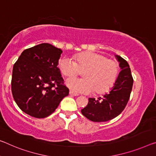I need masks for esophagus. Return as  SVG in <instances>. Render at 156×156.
Returning a JSON list of instances; mask_svg holds the SVG:
<instances>
[{
	"label": "esophagus",
	"instance_id": "obj_1",
	"mask_svg": "<svg viewBox=\"0 0 156 156\" xmlns=\"http://www.w3.org/2000/svg\"><path fill=\"white\" fill-rule=\"evenodd\" d=\"M70 95H72V96H76V95H79L77 93H74L73 91H72V90H70Z\"/></svg>",
	"mask_w": 156,
	"mask_h": 156
}]
</instances>
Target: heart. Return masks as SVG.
I'll use <instances>...</instances> for the list:
<instances>
[{
	"instance_id": "heart-1",
	"label": "heart",
	"mask_w": 156,
	"mask_h": 156,
	"mask_svg": "<svg viewBox=\"0 0 156 156\" xmlns=\"http://www.w3.org/2000/svg\"><path fill=\"white\" fill-rule=\"evenodd\" d=\"M76 62L68 57L59 61L62 74L67 77L76 76L83 71V78H69L66 84L74 92L100 94L109 90L116 81L119 65L115 61L107 59L104 55L85 52L76 56Z\"/></svg>"
}]
</instances>
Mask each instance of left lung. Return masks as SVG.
<instances>
[{
	"instance_id": "1",
	"label": "left lung",
	"mask_w": 156,
	"mask_h": 156,
	"mask_svg": "<svg viewBox=\"0 0 156 156\" xmlns=\"http://www.w3.org/2000/svg\"><path fill=\"white\" fill-rule=\"evenodd\" d=\"M121 72L109 93L98 99L88 98L87 106L81 110L86 118L93 122H105L114 119L125 109L133 85L130 66L125 59L116 55Z\"/></svg>"
}]
</instances>
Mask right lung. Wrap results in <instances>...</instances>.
<instances>
[{
	"label": "right lung",
	"mask_w": 156,
	"mask_h": 156,
	"mask_svg": "<svg viewBox=\"0 0 156 156\" xmlns=\"http://www.w3.org/2000/svg\"><path fill=\"white\" fill-rule=\"evenodd\" d=\"M62 52L49 43H42L25 49L14 63L12 93L18 107L29 116L47 117L68 95L58 68Z\"/></svg>",
	"instance_id": "right-lung-1"
}]
</instances>
